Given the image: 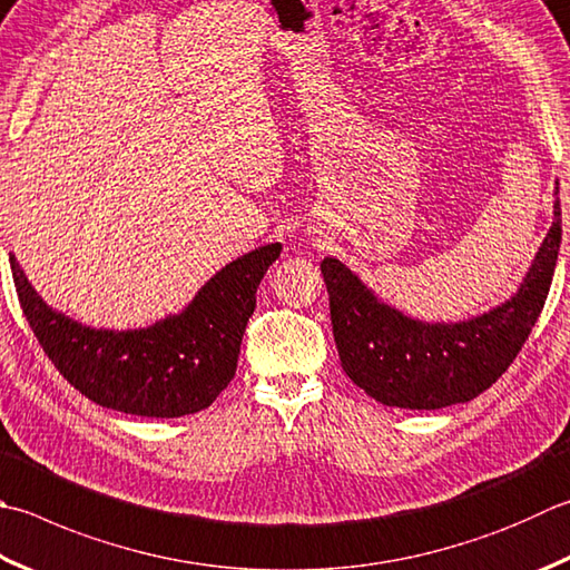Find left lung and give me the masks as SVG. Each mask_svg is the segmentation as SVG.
<instances>
[{
  "instance_id": "obj_1",
  "label": "left lung",
  "mask_w": 570,
  "mask_h": 570,
  "mask_svg": "<svg viewBox=\"0 0 570 570\" xmlns=\"http://www.w3.org/2000/svg\"><path fill=\"white\" fill-rule=\"evenodd\" d=\"M521 289L491 313L426 325L380 303L335 257L320 263L330 295L332 335L347 377L386 406L442 410L487 392L517 360L549 297L558 248L561 203Z\"/></svg>"
}]
</instances>
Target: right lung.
I'll return each instance as SVG.
<instances>
[{
    "label": "right lung",
    "mask_w": 570,
    "mask_h": 570,
    "mask_svg": "<svg viewBox=\"0 0 570 570\" xmlns=\"http://www.w3.org/2000/svg\"><path fill=\"white\" fill-rule=\"evenodd\" d=\"M283 245L238 257L203 285L180 315L146 330H94L51 309L9 255L31 332L73 390L106 410L174 419L206 410L238 370L255 293Z\"/></svg>",
    "instance_id": "add662e5"
}]
</instances>
